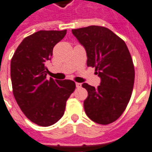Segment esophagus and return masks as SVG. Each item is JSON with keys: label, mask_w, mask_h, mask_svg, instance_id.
<instances>
[{"label": "esophagus", "mask_w": 152, "mask_h": 152, "mask_svg": "<svg viewBox=\"0 0 152 152\" xmlns=\"http://www.w3.org/2000/svg\"><path fill=\"white\" fill-rule=\"evenodd\" d=\"M76 87H77V88H79V87H82V84L79 83H76Z\"/></svg>", "instance_id": "esophagus-1"}]
</instances>
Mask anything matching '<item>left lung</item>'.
<instances>
[{"instance_id":"left-lung-1","label":"left lung","mask_w":152,"mask_h":152,"mask_svg":"<svg viewBox=\"0 0 152 152\" xmlns=\"http://www.w3.org/2000/svg\"><path fill=\"white\" fill-rule=\"evenodd\" d=\"M85 48L87 66L96 68L100 77L97 88L83 83L88 96L84 100L87 117L100 125L117 120L125 111L132 94L134 68L126 43L104 26H90L72 30Z\"/></svg>"}]
</instances>
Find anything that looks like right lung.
Segmentation results:
<instances>
[{"mask_svg": "<svg viewBox=\"0 0 152 152\" xmlns=\"http://www.w3.org/2000/svg\"><path fill=\"white\" fill-rule=\"evenodd\" d=\"M64 31H39L24 39L11 59L10 77L18 104L30 121L49 126L62 117L65 104L75 90L72 80H48L46 63Z\"/></svg>", "mask_w": 152, "mask_h": 152, "instance_id": "1", "label": "right lung"}]
</instances>
